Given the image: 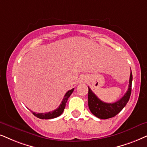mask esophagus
<instances>
[{
	"label": "esophagus",
	"mask_w": 147,
	"mask_h": 147,
	"mask_svg": "<svg viewBox=\"0 0 147 147\" xmlns=\"http://www.w3.org/2000/svg\"><path fill=\"white\" fill-rule=\"evenodd\" d=\"M85 81H87L86 77H81V79H80V83H85Z\"/></svg>",
	"instance_id": "esophagus-1"
}]
</instances>
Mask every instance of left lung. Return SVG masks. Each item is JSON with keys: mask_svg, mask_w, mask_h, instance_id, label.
<instances>
[{"mask_svg": "<svg viewBox=\"0 0 147 147\" xmlns=\"http://www.w3.org/2000/svg\"><path fill=\"white\" fill-rule=\"evenodd\" d=\"M132 83V74L130 73L128 90L119 100L114 103H106L100 100L88 87V106L93 115L102 119L113 117L127 105L130 98Z\"/></svg>", "mask_w": 147, "mask_h": 147, "instance_id": "left-lung-1", "label": "left lung"}]
</instances>
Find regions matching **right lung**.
<instances>
[{
    "label": "right lung",
    "mask_w": 147,
    "mask_h": 147,
    "mask_svg": "<svg viewBox=\"0 0 147 147\" xmlns=\"http://www.w3.org/2000/svg\"><path fill=\"white\" fill-rule=\"evenodd\" d=\"M74 88L72 89L69 91H68L66 92V94H65L64 98H63L62 102L59 106V107L57 108L55 110L51 111V112H48V113H36L35 112H32V114L34 115L36 117L41 119H53L55 117H57L60 116V115H62V113L64 111L65 107H66V102L68 99V98L70 97V96L71 95L72 93L73 92Z\"/></svg>",
    "instance_id": "1"
}]
</instances>
